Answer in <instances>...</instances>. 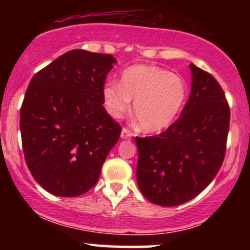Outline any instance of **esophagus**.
<instances>
[{
    "instance_id": "esophagus-1",
    "label": "esophagus",
    "mask_w": 250,
    "mask_h": 250,
    "mask_svg": "<svg viewBox=\"0 0 250 250\" xmlns=\"http://www.w3.org/2000/svg\"><path fill=\"white\" fill-rule=\"evenodd\" d=\"M132 135H133L132 132L128 131L127 128L124 127V128L122 129V133H121V138H122V139H129Z\"/></svg>"
}]
</instances>
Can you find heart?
Here are the masks:
<instances>
[{
	"mask_svg": "<svg viewBox=\"0 0 250 250\" xmlns=\"http://www.w3.org/2000/svg\"><path fill=\"white\" fill-rule=\"evenodd\" d=\"M183 78L152 64H135L122 74L121 84L104 87V108L112 118H122L131 108L142 131L160 133L175 122L186 102Z\"/></svg>",
	"mask_w": 250,
	"mask_h": 250,
	"instance_id": "1",
	"label": "heart"
}]
</instances>
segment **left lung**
<instances>
[{
    "instance_id": "8db88e82",
    "label": "left lung",
    "mask_w": 250,
    "mask_h": 250,
    "mask_svg": "<svg viewBox=\"0 0 250 250\" xmlns=\"http://www.w3.org/2000/svg\"><path fill=\"white\" fill-rule=\"evenodd\" d=\"M191 94L181 116L158 135L136 138V180L143 196L164 207L198 196L216 176L227 151L230 107L218 82L190 64Z\"/></svg>"
}]
</instances>
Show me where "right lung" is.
<instances>
[{
  "instance_id": "obj_1",
  "label": "right lung",
  "mask_w": 250,
  "mask_h": 250,
  "mask_svg": "<svg viewBox=\"0 0 250 250\" xmlns=\"http://www.w3.org/2000/svg\"><path fill=\"white\" fill-rule=\"evenodd\" d=\"M116 59L71 50L34 75L20 109L27 166L47 192L81 196L95 186L122 127L104 108Z\"/></svg>"
}]
</instances>
